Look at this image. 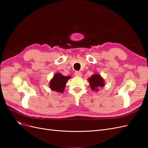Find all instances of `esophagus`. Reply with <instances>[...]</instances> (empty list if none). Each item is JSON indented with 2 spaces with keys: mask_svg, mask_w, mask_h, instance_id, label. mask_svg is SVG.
I'll return each mask as SVG.
<instances>
[{
  "mask_svg": "<svg viewBox=\"0 0 148 148\" xmlns=\"http://www.w3.org/2000/svg\"><path fill=\"white\" fill-rule=\"evenodd\" d=\"M75 75L77 76V77H82V72H80V71H76V72L75 73Z\"/></svg>",
  "mask_w": 148,
  "mask_h": 148,
  "instance_id": "34e87169",
  "label": "esophagus"
}]
</instances>
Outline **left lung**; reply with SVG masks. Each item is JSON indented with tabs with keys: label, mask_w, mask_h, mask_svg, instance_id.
Here are the masks:
<instances>
[{
	"label": "left lung",
	"mask_w": 148,
	"mask_h": 148,
	"mask_svg": "<svg viewBox=\"0 0 148 148\" xmlns=\"http://www.w3.org/2000/svg\"><path fill=\"white\" fill-rule=\"evenodd\" d=\"M91 89L93 91H98L100 88L104 87L105 86V82L100 74L95 73L93 74L90 78L88 79Z\"/></svg>",
	"instance_id": "left-lung-1"
}]
</instances>
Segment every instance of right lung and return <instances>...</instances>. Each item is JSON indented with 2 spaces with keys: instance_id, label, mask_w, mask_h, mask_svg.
<instances>
[{
  "instance_id": "add662e5",
  "label": "right lung",
  "mask_w": 148,
  "mask_h": 148,
  "mask_svg": "<svg viewBox=\"0 0 148 148\" xmlns=\"http://www.w3.org/2000/svg\"><path fill=\"white\" fill-rule=\"evenodd\" d=\"M70 78V76H64L60 73H56L49 82V88L52 91L62 93L66 87V83Z\"/></svg>"
}]
</instances>
